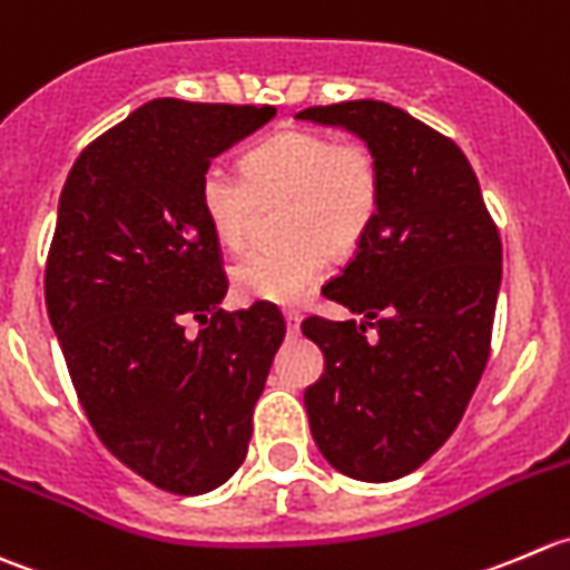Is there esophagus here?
I'll list each match as a JSON object with an SVG mask.
<instances>
[{
	"label": "esophagus",
	"mask_w": 570,
	"mask_h": 570,
	"mask_svg": "<svg viewBox=\"0 0 570 570\" xmlns=\"http://www.w3.org/2000/svg\"><path fill=\"white\" fill-rule=\"evenodd\" d=\"M285 326H287V335L296 337L298 335V326H302V315L293 313V309H287V313H285Z\"/></svg>",
	"instance_id": "34e87169"
}]
</instances>
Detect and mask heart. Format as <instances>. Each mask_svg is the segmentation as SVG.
Returning a JSON list of instances; mask_svg holds the SVG:
<instances>
[{"mask_svg": "<svg viewBox=\"0 0 570 570\" xmlns=\"http://www.w3.org/2000/svg\"><path fill=\"white\" fill-rule=\"evenodd\" d=\"M382 199L376 155L363 140H335L313 129H285L246 157V177L222 163L199 179V207L224 249L246 244L263 205L285 202V244L255 249L233 266L246 302L298 304L324 272V257L352 252L374 227Z\"/></svg>", "mask_w": 570, "mask_h": 570, "instance_id": "1", "label": "heart"}]
</instances>
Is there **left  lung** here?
<instances>
[{"instance_id":"8db88e82","label":"left lung","mask_w":570,"mask_h":570,"mask_svg":"<svg viewBox=\"0 0 570 570\" xmlns=\"http://www.w3.org/2000/svg\"><path fill=\"white\" fill-rule=\"evenodd\" d=\"M296 118L348 129L380 163L374 227L324 287L360 321L302 324L324 354L304 407L332 469L393 482L449 441L474 396L501 285L499 229L469 157L410 112L360 99Z\"/></svg>"}]
</instances>
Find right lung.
Returning a JSON list of instances; mask_svg holds the SVG:
<instances>
[{
	"instance_id": "add662e5",
	"label": "right lung",
	"mask_w": 570,
	"mask_h": 570,
	"mask_svg": "<svg viewBox=\"0 0 570 570\" xmlns=\"http://www.w3.org/2000/svg\"><path fill=\"white\" fill-rule=\"evenodd\" d=\"M274 107L155 99L71 166L47 263V309L88 421L110 454L179 495L240 469L285 321L229 315L199 179ZM206 326L190 338L184 324Z\"/></svg>"
}]
</instances>
